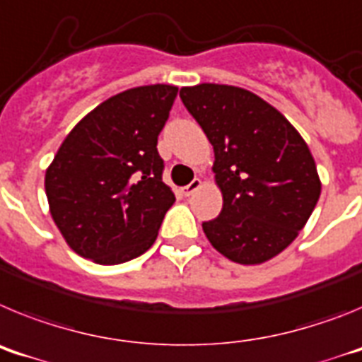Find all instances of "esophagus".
Returning <instances> with one entry per match:
<instances>
[{
	"instance_id": "34e87169",
	"label": "esophagus",
	"mask_w": 362,
	"mask_h": 362,
	"mask_svg": "<svg viewBox=\"0 0 362 362\" xmlns=\"http://www.w3.org/2000/svg\"><path fill=\"white\" fill-rule=\"evenodd\" d=\"M201 187H203V181H201V179H194L190 185H187V187L183 188V194L185 196H192V194H196Z\"/></svg>"
}]
</instances>
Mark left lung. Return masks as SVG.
Listing matches in <instances>:
<instances>
[{"label":"left lung","mask_w":362,"mask_h":362,"mask_svg":"<svg viewBox=\"0 0 362 362\" xmlns=\"http://www.w3.org/2000/svg\"><path fill=\"white\" fill-rule=\"evenodd\" d=\"M214 146L219 217L203 223L210 245L239 264H261L292 245L312 216L321 179L306 141L254 92L201 83L179 92Z\"/></svg>","instance_id":"left-lung-1"}]
</instances>
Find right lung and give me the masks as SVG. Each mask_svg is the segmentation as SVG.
Masks as SVG:
<instances>
[{
	"label": "right lung",
	"instance_id": "add662e5",
	"mask_svg": "<svg viewBox=\"0 0 362 362\" xmlns=\"http://www.w3.org/2000/svg\"><path fill=\"white\" fill-rule=\"evenodd\" d=\"M177 86H136L88 112L45 174L50 216L66 245L98 264L127 263L158 238L175 196L163 183L158 136Z\"/></svg>",
	"mask_w": 362,
	"mask_h": 362
}]
</instances>
